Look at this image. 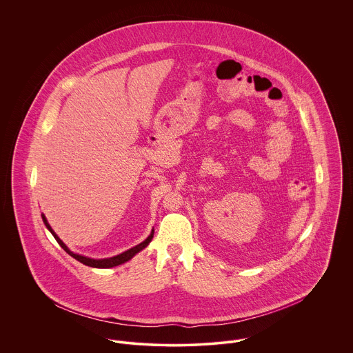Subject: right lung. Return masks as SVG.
<instances>
[{"mask_svg": "<svg viewBox=\"0 0 353 353\" xmlns=\"http://www.w3.org/2000/svg\"><path fill=\"white\" fill-rule=\"evenodd\" d=\"M42 219H43L45 225H46L48 230L50 231L51 235L55 238V241L58 242V245H59L65 252H68L70 256H73L74 259H77L79 262H81V263H84V265H87V266H91V268H98V269L114 268V266H118V265H122V263L128 262V261L132 259L137 252L144 250V249L151 243L152 238H153V232H154V231L152 230L150 236H148L144 242H141L140 245H137V246H134V248H132V249H129V250H126V252H121V254L114 255V256H110V258H99V259H97V258H90V256H85V255H81V254H77V252H73L72 250H69V248H68V246L58 238V235L54 232V230L51 228V225L49 224V221H48V219H46V216H45L43 213H42Z\"/></svg>", "mask_w": 353, "mask_h": 353, "instance_id": "1", "label": "right lung"}]
</instances>
